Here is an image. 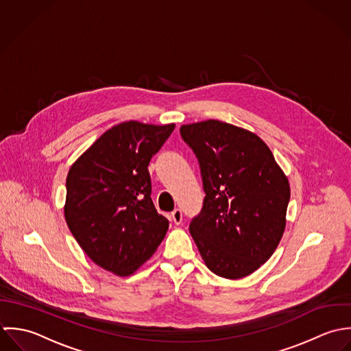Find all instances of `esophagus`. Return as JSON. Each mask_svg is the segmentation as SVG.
I'll return each instance as SVG.
<instances>
[{
  "label": "esophagus",
  "instance_id": "esophagus-1",
  "mask_svg": "<svg viewBox=\"0 0 351 351\" xmlns=\"http://www.w3.org/2000/svg\"><path fill=\"white\" fill-rule=\"evenodd\" d=\"M171 219L173 221V223H176V225H179V223H182V221H183V213L180 209H175V210L171 213Z\"/></svg>",
  "mask_w": 351,
  "mask_h": 351
}]
</instances>
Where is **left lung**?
<instances>
[{
	"instance_id": "left-lung-1",
	"label": "left lung",
	"mask_w": 351,
	"mask_h": 351,
	"mask_svg": "<svg viewBox=\"0 0 351 351\" xmlns=\"http://www.w3.org/2000/svg\"><path fill=\"white\" fill-rule=\"evenodd\" d=\"M180 134L199 161L206 193L190 233L215 276L244 278L280 244L289 180L265 141L243 128L209 119L183 125Z\"/></svg>"
}]
</instances>
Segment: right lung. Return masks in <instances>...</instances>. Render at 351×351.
I'll use <instances>...</instances> for the list:
<instances>
[{"instance_id":"right-lung-1","label":"right lung","mask_w":351,"mask_h":351,"mask_svg":"<svg viewBox=\"0 0 351 351\" xmlns=\"http://www.w3.org/2000/svg\"><path fill=\"white\" fill-rule=\"evenodd\" d=\"M175 125L128 121L112 126L73 164L65 219L82 251L119 277L134 274L156 252L169 222L150 198L147 165Z\"/></svg>"}]
</instances>
